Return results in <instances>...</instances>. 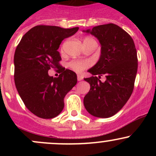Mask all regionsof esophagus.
Here are the masks:
<instances>
[{
  "instance_id": "obj_1",
  "label": "esophagus",
  "mask_w": 156,
  "mask_h": 156,
  "mask_svg": "<svg viewBox=\"0 0 156 156\" xmlns=\"http://www.w3.org/2000/svg\"><path fill=\"white\" fill-rule=\"evenodd\" d=\"M77 78H78V81H81V80L83 79V77L81 76V75H78V76H77Z\"/></svg>"
}]
</instances>
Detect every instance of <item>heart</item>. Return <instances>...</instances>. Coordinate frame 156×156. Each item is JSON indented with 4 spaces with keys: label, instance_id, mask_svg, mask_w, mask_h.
<instances>
[{
    "label": "heart",
    "instance_id": "heart-1",
    "mask_svg": "<svg viewBox=\"0 0 156 156\" xmlns=\"http://www.w3.org/2000/svg\"><path fill=\"white\" fill-rule=\"evenodd\" d=\"M92 41L94 40L90 37H87L84 39V41ZM89 66L90 62L84 60H74L69 63V66L77 72H81L83 70L89 67Z\"/></svg>",
    "mask_w": 156,
    "mask_h": 156
}]
</instances>
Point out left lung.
<instances>
[{
    "label": "left lung",
    "instance_id": "1",
    "mask_svg": "<svg viewBox=\"0 0 156 156\" xmlns=\"http://www.w3.org/2000/svg\"><path fill=\"white\" fill-rule=\"evenodd\" d=\"M83 31L97 37L101 45L98 62L87 70L93 76L84 78L90 85L84 107L93 116L106 119L120 111L131 96L137 72L136 50L129 34L113 23ZM102 75L106 76L104 83L98 79Z\"/></svg>",
    "mask_w": 156,
    "mask_h": 156
}]
</instances>
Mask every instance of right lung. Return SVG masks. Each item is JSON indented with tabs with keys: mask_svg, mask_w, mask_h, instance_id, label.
Returning <instances> with one entry per match:
<instances>
[{
	"mask_svg": "<svg viewBox=\"0 0 156 156\" xmlns=\"http://www.w3.org/2000/svg\"><path fill=\"white\" fill-rule=\"evenodd\" d=\"M79 28L37 26L24 34L14 54V81L22 100L31 112L53 119L64 108V97L77 84L73 71L60 66L58 49L65 38ZM50 68L59 69L58 78L50 76Z\"/></svg>",
	"mask_w": 156,
	"mask_h": 156,
	"instance_id": "right-lung-1",
	"label": "right lung"
}]
</instances>
